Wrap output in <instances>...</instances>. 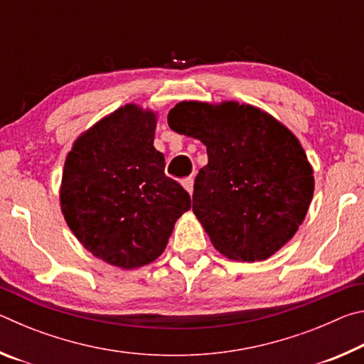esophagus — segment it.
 I'll return each instance as SVG.
<instances>
[{"label": "esophagus", "mask_w": 364, "mask_h": 364, "mask_svg": "<svg viewBox=\"0 0 364 364\" xmlns=\"http://www.w3.org/2000/svg\"><path fill=\"white\" fill-rule=\"evenodd\" d=\"M181 184H183L184 189H186L189 194H193V189H194V180H193V176L184 178V180L181 181Z\"/></svg>", "instance_id": "obj_1"}]
</instances>
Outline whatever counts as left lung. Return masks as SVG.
Listing matches in <instances>:
<instances>
[{"mask_svg":"<svg viewBox=\"0 0 364 364\" xmlns=\"http://www.w3.org/2000/svg\"><path fill=\"white\" fill-rule=\"evenodd\" d=\"M168 125L207 146L193 212L220 254L258 262L291 241L315 181L305 151L284 125L245 104L197 101L176 104Z\"/></svg>","mask_w":364,"mask_h":364,"instance_id":"8db88e82","label":"left lung"}]
</instances>
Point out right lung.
<instances>
[{"instance_id":"obj_1","label":"right lung","mask_w":364,"mask_h":364,"mask_svg":"<svg viewBox=\"0 0 364 364\" xmlns=\"http://www.w3.org/2000/svg\"><path fill=\"white\" fill-rule=\"evenodd\" d=\"M154 132L156 115L128 104L82 134L65 160L67 225L86 250L114 267L156 260L191 208L188 191L165 175Z\"/></svg>"}]
</instances>
